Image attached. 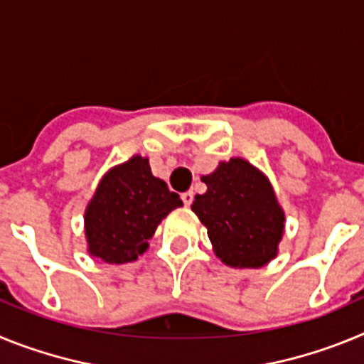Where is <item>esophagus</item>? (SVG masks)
<instances>
[{
  "label": "esophagus",
  "instance_id": "1",
  "mask_svg": "<svg viewBox=\"0 0 364 364\" xmlns=\"http://www.w3.org/2000/svg\"><path fill=\"white\" fill-rule=\"evenodd\" d=\"M182 202H184L186 205H191V202H193V191L182 193Z\"/></svg>",
  "mask_w": 364,
  "mask_h": 364
}]
</instances>
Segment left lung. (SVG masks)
Wrapping results in <instances>:
<instances>
[{"mask_svg": "<svg viewBox=\"0 0 364 364\" xmlns=\"http://www.w3.org/2000/svg\"><path fill=\"white\" fill-rule=\"evenodd\" d=\"M191 204L208 228L218 259L231 268H260L277 257L284 233V211L268 176L244 159L220 162Z\"/></svg>", "mask_w": 364, "mask_h": 364, "instance_id": "1", "label": "left lung"}]
</instances>
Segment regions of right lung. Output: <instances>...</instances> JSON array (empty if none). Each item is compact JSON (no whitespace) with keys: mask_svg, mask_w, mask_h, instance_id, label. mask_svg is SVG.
<instances>
[{"mask_svg":"<svg viewBox=\"0 0 364 364\" xmlns=\"http://www.w3.org/2000/svg\"><path fill=\"white\" fill-rule=\"evenodd\" d=\"M180 205L178 195L153 176L149 160L136 154L102 176L87 205L89 253L109 264L136 260L162 218Z\"/></svg>","mask_w":364,"mask_h":364,"instance_id":"add662e5","label":"right lung"}]
</instances>
